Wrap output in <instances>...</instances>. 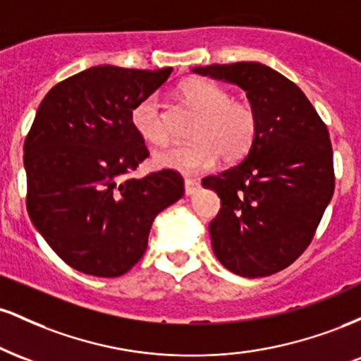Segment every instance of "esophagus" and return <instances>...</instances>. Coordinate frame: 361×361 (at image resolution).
I'll return each instance as SVG.
<instances>
[{
	"label": "esophagus",
	"instance_id": "34e87169",
	"mask_svg": "<svg viewBox=\"0 0 361 361\" xmlns=\"http://www.w3.org/2000/svg\"><path fill=\"white\" fill-rule=\"evenodd\" d=\"M198 186H200V181L197 180V178H185V192L186 195H192L198 190Z\"/></svg>",
	"mask_w": 361,
	"mask_h": 361
}]
</instances>
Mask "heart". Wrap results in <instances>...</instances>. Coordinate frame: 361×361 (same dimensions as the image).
I'll list each match as a JSON object with an SVG mask.
<instances>
[{
	"label": "heart",
	"instance_id": "1",
	"mask_svg": "<svg viewBox=\"0 0 361 361\" xmlns=\"http://www.w3.org/2000/svg\"><path fill=\"white\" fill-rule=\"evenodd\" d=\"M180 91L202 114L193 128L195 140L157 151L156 166L195 173L212 166L219 156L233 163L250 151L258 134V115L250 103L233 100L229 91L209 80L185 81ZM130 123L149 144L161 146L168 140L163 100L157 93L146 94L132 106Z\"/></svg>",
	"mask_w": 361,
	"mask_h": 361
}]
</instances>
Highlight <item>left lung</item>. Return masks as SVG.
Segmentation results:
<instances>
[{"label":"left lung","mask_w":361,"mask_h":361,"mask_svg":"<svg viewBox=\"0 0 361 361\" xmlns=\"http://www.w3.org/2000/svg\"><path fill=\"white\" fill-rule=\"evenodd\" d=\"M241 86L258 115V134L235 166L205 176L221 197L209 231L229 271L258 279L290 267L312 243L334 193L329 130L295 82L258 62L195 68Z\"/></svg>","instance_id":"1"}]
</instances>
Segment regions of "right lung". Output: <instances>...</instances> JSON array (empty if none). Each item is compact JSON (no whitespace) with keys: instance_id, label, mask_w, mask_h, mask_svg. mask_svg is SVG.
Listing matches in <instances>:
<instances>
[{"instance_id":"obj_1","label":"right lung","mask_w":361,"mask_h":361,"mask_svg":"<svg viewBox=\"0 0 361 361\" xmlns=\"http://www.w3.org/2000/svg\"><path fill=\"white\" fill-rule=\"evenodd\" d=\"M171 71L94 66L57 82L39 105L23 144L27 210L74 270L127 273L146 252L156 215L183 197L175 169L130 176L149 156L130 110Z\"/></svg>"}]
</instances>
